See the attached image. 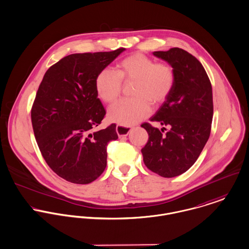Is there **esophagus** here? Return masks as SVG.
<instances>
[{
    "label": "esophagus",
    "instance_id": "obj_1",
    "mask_svg": "<svg viewBox=\"0 0 249 249\" xmlns=\"http://www.w3.org/2000/svg\"><path fill=\"white\" fill-rule=\"evenodd\" d=\"M131 130H132V129L129 128V127H124V126H120V125H117V126H116V133H117V135H118L119 138L128 136V134L130 133Z\"/></svg>",
    "mask_w": 249,
    "mask_h": 249
}]
</instances>
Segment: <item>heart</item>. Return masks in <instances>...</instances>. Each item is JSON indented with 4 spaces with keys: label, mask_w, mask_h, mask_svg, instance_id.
I'll return each instance as SVG.
<instances>
[{
    "label": "heart",
    "mask_w": 249,
    "mask_h": 249,
    "mask_svg": "<svg viewBox=\"0 0 249 249\" xmlns=\"http://www.w3.org/2000/svg\"><path fill=\"white\" fill-rule=\"evenodd\" d=\"M117 73L103 69L95 80L97 94L105 103L118 99L123 82H135L132 99L121 100L111 106L107 116L122 126H132L146 118L151 112V104L161 105L170 95L175 85L173 68L156 61L142 53H135L120 60Z\"/></svg>",
    "instance_id": "obj_1"
}]
</instances>
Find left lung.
I'll use <instances>...</instances> for the list:
<instances>
[{
    "label": "left lung",
    "mask_w": 249,
    "mask_h": 249,
    "mask_svg": "<svg viewBox=\"0 0 249 249\" xmlns=\"http://www.w3.org/2000/svg\"><path fill=\"white\" fill-rule=\"evenodd\" d=\"M153 54L173 68L175 85L150 118L168 130L163 134L165 128L160 132L149 123H143L142 127L149 139L142 153L151 171L172 178L193 166L209 140L213 113L212 85L203 65L187 51L171 48Z\"/></svg>",
    "instance_id": "1"
}]
</instances>
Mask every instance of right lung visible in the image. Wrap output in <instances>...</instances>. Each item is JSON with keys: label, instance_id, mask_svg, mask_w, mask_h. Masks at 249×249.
<instances>
[{"label": "right lung", "instance_id": "right-lung-1", "mask_svg": "<svg viewBox=\"0 0 249 249\" xmlns=\"http://www.w3.org/2000/svg\"><path fill=\"white\" fill-rule=\"evenodd\" d=\"M124 51L64 56L38 88L32 107L35 137L51 169L68 182L89 184L107 166V145L118 136L115 124L93 131L106 114L95 80Z\"/></svg>", "mask_w": 249, "mask_h": 249}]
</instances>
